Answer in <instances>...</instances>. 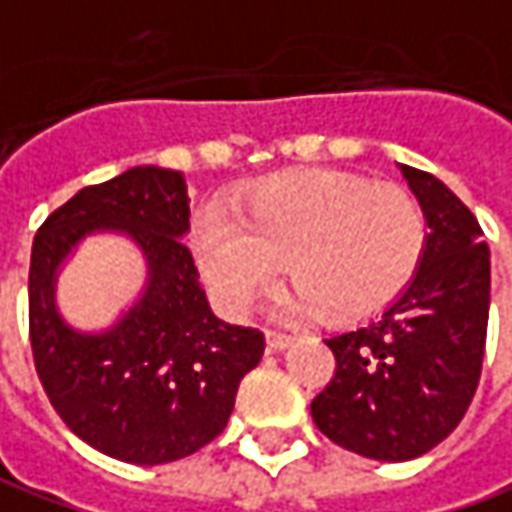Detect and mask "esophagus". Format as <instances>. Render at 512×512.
Here are the masks:
<instances>
[{"label": "esophagus", "mask_w": 512, "mask_h": 512, "mask_svg": "<svg viewBox=\"0 0 512 512\" xmlns=\"http://www.w3.org/2000/svg\"><path fill=\"white\" fill-rule=\"evenodd\" d=\"M266 340H269V348H272V351H283V348H289V345L294 343L291 334L277 331V328H269V331H266Z\"/></svg>", "instance_id": "esophagus-1"}]
</instances>
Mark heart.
<instances>
[{
  "label": "heart",
  "instance_id": "1",
  "mask_svg": "<svg viewBox=\"0 0 512 512\" xmlns=\"http://www.w3.org/2000/svg\"><path fill=\"white\" fill-rule=\"evenodd\" d=\"M428 243L425 209L399 184H371L337 169L266 178L232 215L195 226V260L235 314L252 309L286 260L291 311L357 320L391 303L414 277Z\"/></svg>",
  "mask_w": 512,
  "mask_h": 512
}]
</instances>
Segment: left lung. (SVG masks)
<instances>
[{
	"instance_id": "8db88e82",
	"label": "left lung",
	"mask_w": 512,
	"mask_h": 512,
	"mask_svg": "<svg viewBox=\"0 0 512 512\" xmlns=\"http://www.w3.org/2000/svg\"><path fill=\"white\" fill-rule=\"evenodd\" d=\"M399 169L431 229L422 263L382 314L328 337L337 371L311 402L334 445L379 462L416 459L462 422L482 377L490 311L479 221L431 172Z\"/></svg>"
}]
</instances>
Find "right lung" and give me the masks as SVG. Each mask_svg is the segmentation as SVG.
I'll return each mask as SVG.
<instances>
[{"instance_id": "right-lung-1", "label": "right lung", "mask_w": 512, "mask_h": 512, "mask_svg": "<svg viewBox=\"0 0 512 512\" xmlns=\"http://www.w3.org/2000/svg\"><path fill=\"white\" fill-rule=\"evenodd\" d=\"M93 231L127 234L148 260L142 297L98 335L67 327L55 309V274ZM186 232L184 175L133 167L84 186L33 240L30 348L42 388L79 439L130 465H164L209 445L266 348L263 331L212 314Z\"/></svg>"}]
</instances>
